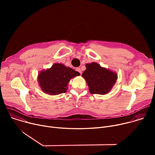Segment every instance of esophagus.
<instances>
[{
  "instance_id": "esophagus-1",
  "label": "esophagus",
  "mask_w": 155,
  "mask_h": 155,
  "mask_svg": "<svg viewBox=\"0 0 155 155\" xmlns=\"http://www.w3.org/2000/svg\"><path fill=\"white\" fill-rule=\"evenodd\" d=\"M76 71L78 72L80 74H81V70L80 68H77L76 69Z\"/></svg>"
}]
</instances>
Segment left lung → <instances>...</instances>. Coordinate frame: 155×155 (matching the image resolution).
I'll return each mask as SVG.
<instances>
[{"label": "left lung", "mask_w": 155, "mask_h": 155, "mask_svg": "<svg viewBox=\"0 0 155 155\" xmlns=\"http://www.w3.org/2000/svg\"><path fill=\"white\" fill-rule=\"evenodd\" d=\"M82 77L85 79L91 94L108 93L117 80V74L96 62L87 64Z\"/></svg>", "instance_id": "8db88e82"}]
</instances>
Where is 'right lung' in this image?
I'll list each match as a JSON object with an SVG mask.
<instances>
[{"label": "right lung", "mask_w": 155, "mask_h": 155, "mask_svg": "<svg viewBox=\"0 0 155 155\" xmlns=\"http://www.w3.org/2000/svg\"><path fill=\"white\" fill-rule=\"evenodd\" d=\"M80 74L74 69L56 63L38 74V83L43 92L50 95L64 93L70 80Z\"/></svg>", "instance_id": "add662e5"}]
</instances>
